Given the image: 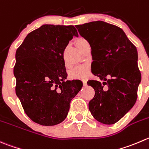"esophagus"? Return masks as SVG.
<instances>
[{
  "label": "esophagus",
  "mask_w": 149,
  "mask_h": 149,
  "mask_svg": "<svg viewBox=\"0 0 149 149\" xmlns=\"http://www.w3.org/2000/svg\"><path fill=\"white\" fill-rule=\"evenodd\" d=\"M83 85L84 86H86V81L83 80Z\"/></svg>",
  "instance_id": "esophagus-1"
}]
</instances>
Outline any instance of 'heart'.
<instances>
[{"instance_id":"heart-1","label":"heart","mask_w":149,"mask_h":149,"mask_svg":"<svg viewBox=\"0 0 149 149\" xmlns=\"http://www.w3.org/2000/svg\"><path fill=\"white\" fill-rule=\"evenodd\" d=\"M86 41L84 38H79L76 41V46L78 48H80ZM89 71H90V67L88 64H84L81 65H79L75 67L70 71V77L73 79H86L89 76Z\"/></svg>"}]
</instances>
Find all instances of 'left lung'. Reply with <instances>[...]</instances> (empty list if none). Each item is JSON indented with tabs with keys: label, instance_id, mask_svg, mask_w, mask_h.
<instances>
[{
	"label": "left lung",
	"instance_id": "obj_1",
	"mask_svg": "<svg viewBox=\"0 0 149 149\" xmlns=\"http://www.w3.org/2000/svg\"><path fill=\"white\" fill-rule=\"evenodd\" d=\"M76 27L92 49V73L102 81H87L95 92L89 109L97 121L113 125L136 102L141 81L137 49L125 32L113 24L95 21Z\"/></svg>",
	"mask_w": 149,
	"mask_h": 149
}]
</instances>
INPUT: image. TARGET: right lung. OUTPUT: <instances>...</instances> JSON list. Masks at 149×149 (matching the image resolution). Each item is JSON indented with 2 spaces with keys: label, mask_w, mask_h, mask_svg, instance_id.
Listing matches in <instances>:
<instances>
[{
  "label": "right lung",
  "mask_w": 149,
  "mask_h": 149,
  "mask_svg": "<svg viewBox=\"0 0 149 149\" xmlns=\"http://www.w3.org/2000/svg\"><path fill=\"white\" fill-rule=\"evenodd\" d=\"M79 36L73 25L44 24L29 33L16 52V94L24 112L36 123L58 125L67 117L80 80L67 79L63 53Z\"/></svg>",
  "instance_id": "obj_1"
}]
</instances>
